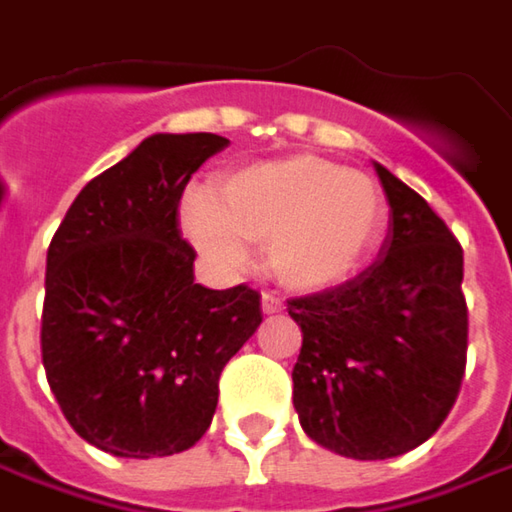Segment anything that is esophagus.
Wrapping results in <instances>:
<instances>
[{"mask_svg": "<svg viewBox=\"0 0 512 512\" xmlns=\"http://www.w3.org/2000/svg\"><path fill=\"white\" fill-rule=\"evenodd\" d=\"M260 303H263V312H266V315H275V312H283V300H280L278 295H272V292H263V298H260Z\"/></svg>", "mask_w": 512, "mask_h": 512, "instance_id": "esophagus-1", "label": "esophagus"}]
</instances>
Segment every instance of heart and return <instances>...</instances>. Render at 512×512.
Listing matches in <instances>:
<instances>
[{
    "instance_id": "1",
    "label": "heart",
    "mask_w": 512,
    "mask_h": 512,
    "mask_svg": "<svg viewBox=\"0 0 512 512\" xmlns=\"http://www.w3.org/2000/svg\"><path fill=\"white\" fill-rule=\"evenodd\" d=\"M384 214V197L367 174L286 157L223 174L214 194L191 189L180 226L223 272H243L249 243H266L269 266L286 286L326 289L364 263Z\"/></svg>"
}]
</instances>
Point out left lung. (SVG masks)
<instances>
[{"label":"left lung","mask_w":512,"mask_h":512,"mask_svg":"<svg viewBox=\"0 0 512 512\" xmlns=\"http://www.w3.org/2000/svg\"><path fill=\"white\" fill-rule=\"evenodd\" d=\"M381 257L358 278L289 298L303 332L292 401L312 441L346 458L410 453L444 424L467 367L464 249L430 203L384 166Z\"/></svg>","instance_id":"left-lung-1"}]
</instances>
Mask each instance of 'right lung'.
<instances>
[{
	"label": "right lung",
	"mask_w": 512,
	"mask_h": 512,
	"mask_svg": "<svg viewBox=\"0 0 512 512\" xmlns=\"http://www.w3.org/2000/svg\"><path fill=\"white\" fill-rule=\"evenodd\" d=\"M229 140L154 134L94 177L48 246L42 364L56 404L88 444L120 458L194 447L217 381L263 321L260 292L194 283L180 234L191 174Z\"/></svg>",
	"instance_id": "right-lung-1"
}]
</instances>
